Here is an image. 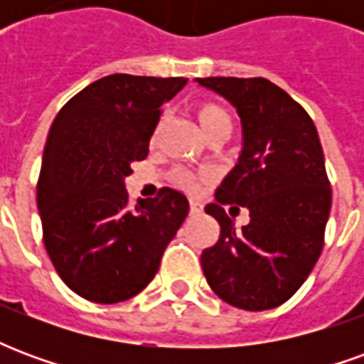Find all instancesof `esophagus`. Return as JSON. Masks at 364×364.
<instances>
[{"instance_id":"obj_1","label":"esophagus","mask_w":364,"mask_h":364,"mask_svg":"<svg viewBox=\"0 0 364 364\" xmlns=\"http://www.w3.org/2000/svg\"><path fill=\"white\" fill-rule=\"evenodd\" d=\"M189 213L195 216V214H200L203 213V206H200V203H195V200H191L189 203Z\"/></svg>"}]
</instances>
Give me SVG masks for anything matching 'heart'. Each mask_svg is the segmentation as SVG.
<instances>
[{"instance_id": "heart-1", "label": "heart", "mask_w": 364, "mask_h": 364, "mask_svg": "<svg viewBox=\"0 0 364 364\" xmlns=\"http://www.w3.org/2000/svg\"><path fill=\"white\" fill-rule=\"evenodd\" d=\"M197 119L208 138H213V136L218 134V132H232V117H230V112L218 103L205 101V103L198 105ZM171 179H173L175 185L181 187L183 191L195 193V191H198V187H200V183L213 181V175H205V177L198 179L197 175L189 173V171H183V169H177V171H173V175H171Z\"/></svg>"}]
</instances>
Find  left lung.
I'll list each match as a JSON object with an SVG mask.
<instances>
[{"mask_svg": "<svg viewBox=\"0 0 364 364\" xmlns=\"http://www.w3.org/2000/svg\"><path fill=\"white\" fill-rule=\"evenodd\" d=\"M236 107L244 148L206 214L220 237L200 255L210 289L228 304L261 312L287 302L312 273L331 208L320 136L310 114L265 77H197ZM224 204L250 210L236 230Z\"/></svg>", "mask_w": 364, "mask_h": 364, "instance_id": "obj_1", "label": "left lung"}]
</instances>
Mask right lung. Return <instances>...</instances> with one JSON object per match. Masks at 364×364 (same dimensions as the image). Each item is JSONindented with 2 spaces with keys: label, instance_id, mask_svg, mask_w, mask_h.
<instances>
[{
  "label": "right lung",
  "instance_id": "right-lung-1",
  "mask_svg": "<svg viewBox=\"0 0 364 364\" xmlns=\"http://www.w3.org/2000/svg\"><path fill=\"white\" fill-rule=\"evenodd\" d=\"M185 77L112 74L90 83L52 122L36 205L52 265L75 294L97 304L136 296L187 218L189 200L164 187L128 208L124 177L148 156L161 105Z\"/></svg>",
  "mask_w": 364,
  "mask_h": 364
}]
</instances>
